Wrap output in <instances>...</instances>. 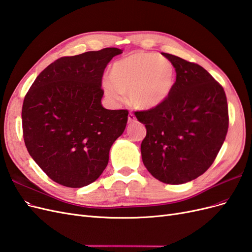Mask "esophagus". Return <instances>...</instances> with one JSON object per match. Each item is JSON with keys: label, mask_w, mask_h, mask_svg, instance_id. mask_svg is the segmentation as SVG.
I'll use <instances>...</instances> for the list:
<instances>
[{"label": "esophagus", "mask_w": 252, "mask_h": 252, "mask_svg": "<svg viewBox=\"0 0 252 252\" xmlns=\"http://www.w3.org/2000/svg\"><path fill=\"white\" fill-rule=\"evenodd\" d=\"M127 119H128L129 123H132V121H135V120H136V117H135V115L133 114V113H129Z\"/></svg>", "instance_id": "obj_1"}]
</instances>
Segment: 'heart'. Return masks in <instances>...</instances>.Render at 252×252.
Wrapping results in <instances>:
<instances>
[{"instance_id": "heart-1", "label": "heart", "mask_w": 252, "mask_h": 252, "mask_svg": "<svg viewBox=\"0 0 252 252\" xmlns=\"http://www.w3.org/2000/svg\"><path fill=\"white\" fill-rule=\"evenodd\" d=\"M109 83L103 89L110 99L119 101L123 94L135 108L150 110L163 103L176 82L173 63L157 53L135 52L112 64Z\"/></svg>"}]
</instances>
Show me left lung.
Masks as SVG:
<instances>
[{
    "instance_id": "obj_1",
    "label": "left lung",
    "mask_w": 252,
    "mask_h": 252,
    "mask_svg": "<svg viewBox=\"0 0 252 252\" xmlns=\"http://www.w3.org/2000/svg\"><path fill=\"white\" fill-rule=\"evenodd\" d=\"M162 55L176 69L173 91L163 103L135 116L147 127L145 167L161 182L182 184L214 163L228 131V105L223 87L200 64Z\"/></svg>"
}]
</instances>
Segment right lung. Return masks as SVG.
Instances as JSON below:
<instances>
[{
	"mask_svg": "<svg viewBox=\"0 0 252 252\" xmlns=\"http://www.w3.org/2000/svg\"><path fill=\"white\" fill-rule=\"evenodd\" d=\"M118 48L63 56L39 73L22 108L23 137L30 156L54 182L83 188L109 162L124 133L127 110L101 105V80Z\"/></svg>",
	"mask_w": 252,
	"mask_h": 252,
	"instance_id": "add662e5",
	"label": "right lung"
}]
</instances>
